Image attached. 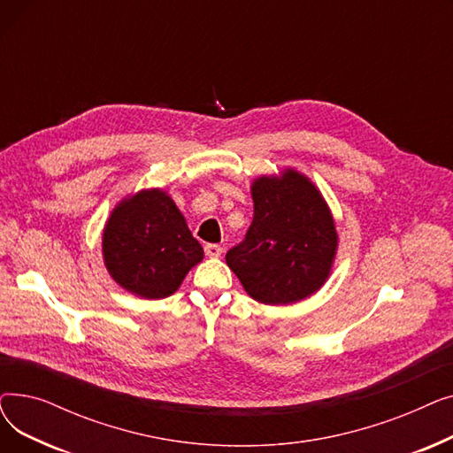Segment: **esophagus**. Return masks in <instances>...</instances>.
Masks as SVG:
<instances>
[{
  "label": "esophagus",
  "instance_id": "1",
  "mask_svg": "<svg viewBox=\"0 0 453 453\" xmlns=\"http://www.w3.org/2000/svg\"><path fill=\"white\" fill-rule=\"evenodd\" d=\"M205 255L209 258H219L222 255V248L219 244H207L205 246Z\"/></svg>",
  "mask_w": 453,
  "mask_h": 453
}]
</instances>
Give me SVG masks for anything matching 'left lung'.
Segmentation results:
<instances>
[{"label": "left lung", "instance_id": "obj_1", "mask_svg": "<svg viewBox=\"0 0 453 453\" xmlns=\"http://www.w3.org/2000/svg\"><path fill=\"white\" fill-rule=\"evenodd\" d=\"M253 222L246 241L226 255L250 297L292 304L314 296L338 253L332 211L316 183L287 166L251 181Z\"/></svg>", "mask_w": 453, "mask_h": 453}]
</instances>
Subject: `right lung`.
I'll return each mask as SVG.
<instances>
[{
  "label": "right lung",
  "instance_id": "obj_1",
  "mask_svg": "<svg viewBox=\"0 0 453 453\" xmlns=\"http://www.w3.org/2000/svg\"><path fill=\"white\" fill-rule=\"evenodd\" d=\"M103 260L127 292L163 299L202 263L203 248L171 195L152 187L125 196L111 209L103 229Z\"/></svg>",
  "mask_w": 453,
  "mask_h": 453
}]
</instances>
